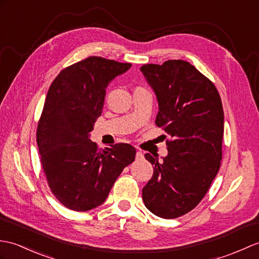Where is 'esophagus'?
I'll return each mask as SVG.
<instances>
[{
	"label": "esophagus",
	"instance_id": "obj_1",
	"mask_svg": "<svg viewBox=\"0 0 259 259\" xmlns=\"http://www.w3.org/2000/svg\"><path fill=\"white\" fill-rule=\"evenodd\" d=\"M136 158H137V160H141V159H143V154H142V152L138 151V152H137V154H136Z\"/></svg>",
	"mask_w": 259,
	"mask_h": 259
}]
</instances>
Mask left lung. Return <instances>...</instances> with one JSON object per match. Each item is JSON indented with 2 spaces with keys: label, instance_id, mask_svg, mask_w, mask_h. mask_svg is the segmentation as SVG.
Listing matches in <instances>:
<instances>
[{
  "label": "left lung",
  "instance_id": "left-lung-1",
  "mask_svg": "<svg viewBox=\"0 0 259 259\" xmlns=\"http://www.w3.org/2000/svg\"><path fill=\"white\" fill-rule=\"evenodd\" d=\"M140 70L157 95L155 124L171 137L162 161L144 154L153 176L142 200L159 218L177 219L202 201L220 170L223 106L214 83L188 62L170 59Z\"/></svg>",
  "mask_w": 259,
  "mask_h": 259
}]
</instances>
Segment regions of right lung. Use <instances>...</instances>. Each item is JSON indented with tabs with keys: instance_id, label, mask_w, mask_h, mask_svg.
Here are the masks:
<instances>
[{
	"instance_id": "add662e5",
	"label": "right lung",
	"mask_w": 259,
	"mask_h": 259,
	"mask_svg": "<svg viewBox=\"0 0 259 259\" xmlns=\"http://www.w3.org/2000/svg\"><path fill=\"white\" fill-rule=\"evenodd\" d=\"M130 67L92 56L63 69L48 89L36 141L52 193L73 211L101 205L122 170L135 161L136 149L128 143L99 150L89 139L108 83Z\"/></svg>"
}]
</instances>
